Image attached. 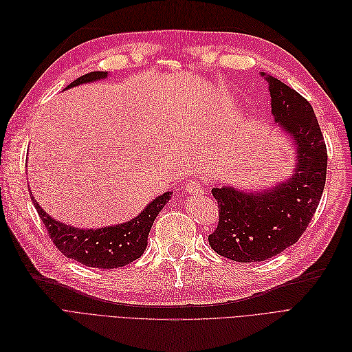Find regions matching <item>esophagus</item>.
<instances>
[{"label":"esophagus","mask_w":352,"mask_h":352,"mask_svg":"<svg viewBox=\"0 0 352 352\" xmlns=\"http://www.w3.org/2000/svg\"><path fill=\"white\" fill-rule=\"evenodd\" d=\"M186 192L190 193V195H195V193H204L205 192V185L202 182H199L196 179H192L188 185H186Z\"/></svg>","instance_id":"obj_1"}]
</instances>
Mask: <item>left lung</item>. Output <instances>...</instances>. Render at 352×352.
<instances>
[{
	"label": "left lung",
	"instance_id": "8db88e82",
	"mask_svg": "<svg viewBox=\"0 0 352 352\" xmlns=\"http://www.w3.org/2000/svg\"><path fill=\"white\" fill-rule=\"evenodd\" d=\"M271 93L275 123L296 144L294 175L259 193L214 188L219 222L209 235L216 254L236 262H261L294 245L320 205L327 179V146L312 106L285 82L261 73Z\"/></svg>",
	"mask_w": 352,
	"mask_h": 352
}]
</instances>
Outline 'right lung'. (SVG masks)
<instances>
[{
  "instance_id": "1",
  "label": "right lung",
  "mask_w": 352,
  "mask_h": 352,
  "mask_svg": "<svg viewBox=\"0 0 352 352\" xmlns=\"http://www.w3.org/2000/svg\"><path fill=\"white\" fill-rule=\"evenodd\" d=\"M107 77V72H91L74 80L69 87ZM67 87V89H69ZM172 197L166 192L150 202L143 212L129 222L100 229H78L61 223L45 213L31 197L54 246L67 258L86 266L113 270L139 259L147 246V236L159 212Z\"/></svg>"
}]
</instances>
